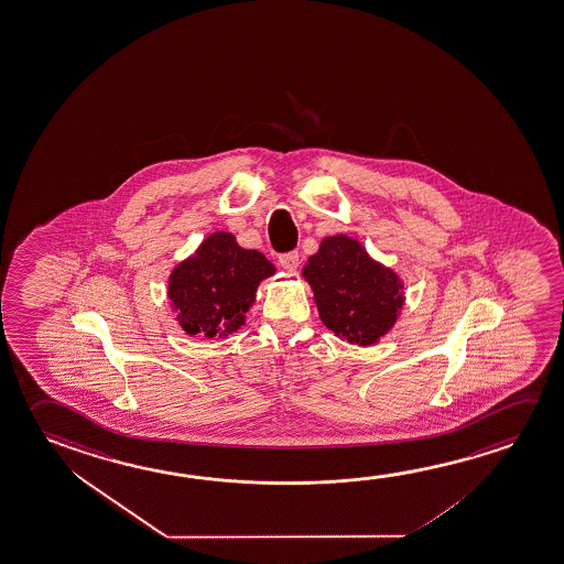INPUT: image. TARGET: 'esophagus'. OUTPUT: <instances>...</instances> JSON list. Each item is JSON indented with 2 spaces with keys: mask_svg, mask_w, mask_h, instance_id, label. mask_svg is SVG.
Wrapping results in <instances>:
<instances>
[{
  "mask_svg": "<svg viewBox=\"0 0 564 564\" xmlns=\"http://www.w3.org/2000/svg\"><path fill=\"white\" fill-rule=\"evenodd\" d=\"M299 251H289V253H283L281 258H279V265L285 269V271H296L299 269Z\"/></svg>",
  "mask_w": 564,
  "mask_h": 564,
  "instance_id": "34e87169",
  "label": "esophagus"
}]
</instances>
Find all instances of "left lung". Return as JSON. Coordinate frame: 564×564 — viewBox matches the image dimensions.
<instances>
[{
    "label": "left lung",
    "mask_w": 564,
    "mask_h": 564,
    "mask_svg": "<svg viewBox=\"0 0 564 564\" xmlns=\"http://www.w3.org/2000/svg\"><path fill=\"white\" fill-rule=\"evenodd\" d=\"M303 278L313 289L321 321L339 339L373 346L399 321L404 283L392 269L375 261L356 238H322Z\"/></svg>",
    "instance_id": "obj_1"
}]
</instances>
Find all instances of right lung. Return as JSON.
I'll return each mask as SVG.
<instances>
[{
  "label": "right lung",
  "mask_w": 564,
  "mask_h": 564,
  "mask_svg": "<svg viewBox=\"0 0 564 564\" xmlns=\"http://www.w3.org/2000/svg\"><path fill=\"white\" fill-rule=\"evenodd\" d=\"M275 265L258 250H246L230 232L208 235L167 279V299L187 336L223 339L246 324L263 279Z\"/></svg>",
  "instance_id": "right-lung-1"
}]
</instances>
